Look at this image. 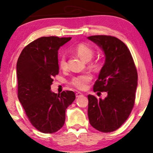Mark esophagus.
<instances>
[{"label":"esophagus","mask_w":153,"mask_h":153,"mask_svg":"<svg viewBox=\"0 0 153 153\" xmlns=\"http://www.w3.org/2000/svg\"><path fill=\"white\" fill-rule=\"evenodd\" d=\"M83 95V93H80V92H78V93H76V97H82Z\"/></svg>","instance_id":"1"}]
</instances>
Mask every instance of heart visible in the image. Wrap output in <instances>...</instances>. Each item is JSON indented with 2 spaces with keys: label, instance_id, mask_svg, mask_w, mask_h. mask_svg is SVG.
<instances>
[{
  "label": "heart",
  "instance_id": "heart-1",
  "mask_svg": "<svg viewBox=\"0 0 153 153\" xmlns=\"http://www.w3.org/2000/svg\"><path fill=\"white\" fill-rule=\"evenodd\" d=\"M75 51L76 52L77 54L82 58L83 60L88 61L92 58L94 54V50L90 46L85 45V44L81 43L77 45L74 48ZM58 65H59L60 69L62 70H66L68 68V62H67L66 56L62 54L59 58L58 61ZM93 66H97V63L95 62L93 64ZM92 76L88 73L85 74L77 75L73 77L71 79L70 83L72 86H74L75 88L80 90V91H83L86 88L90 81H91Z\"/></svg>",
  "mask_w": 153,
  "mask_h": 153
}]
</instances>
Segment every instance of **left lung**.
<instances>
[{"label":"left lung","mask_w":153,"mask_h":153,"mask_svg":"<svg viewBox=\"0 0 153 153\" xmlns=\"http://www.w3.org/2000/svg\"><path fill=\"white\" fill-rule=\"evenodd\" d=\"M88 39L97 44L105 55L93 91L107 93L104 100L88 95L89 122L98 131L111 132L126 121L134 105L137 68L129 49L119 39L109 35H93Z\"/></svg>","instance_id":"obj_1"}]
</instances>
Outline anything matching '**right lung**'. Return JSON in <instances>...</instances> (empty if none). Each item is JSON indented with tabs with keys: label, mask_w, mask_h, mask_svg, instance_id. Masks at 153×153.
Wrapping results in <instances>:
<instances>
[{
	"label": "right lung",
	"mask_w": 153,
	"mask_h": 153,
	"mask_svg": "<svg viewBox=\"0 0 153 153\" xmlns=\"http://www.w3.org/2000/svg\"><path fill=\"white\" fill-rule=\"evenodd\" d=\"M72 37H42L22 50L16 63L18 98L29 121L37 130L52 134L65 120V111L76 98L73 91H51L58 74V51Z\"/></svg>",
	"instance_id": "right-lung-1"
}]
</instances>
